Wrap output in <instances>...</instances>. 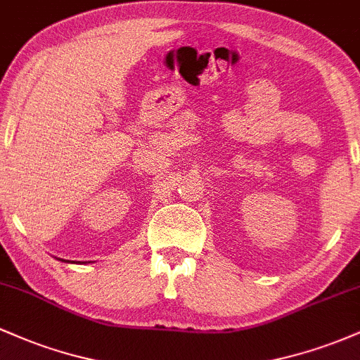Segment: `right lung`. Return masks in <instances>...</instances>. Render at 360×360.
I'll use <instances>...</instances> for the list:
<instances>
[{"mask_svg":"<svg viewBox=\"0 0 360 360\" xmlns=\"http://www.w3.org/2000/svg\"><path fill=\"white\" fill-rule=\"evenodd\" d=\"M59 260H62V259H59ZM64 262H71V260H64Z\"/></svg>","mask_w":360,"mask_h":360,"instance_id":"right-lung-1","label":"right lung"}]
</instances>
